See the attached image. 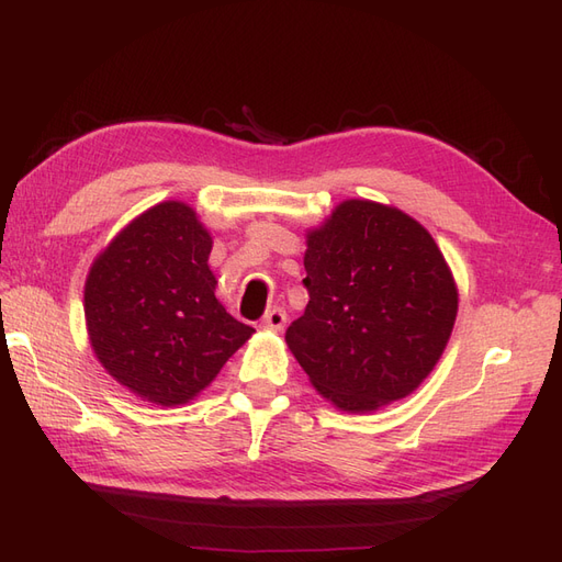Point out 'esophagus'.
Masks as SVG:
<instances>
[{
  "label": "esophagus",
  "instance_id": "34e87169",
  "mask_svg": "<svg viewBox=\"0 0 562 562\" xmlns=\"http://www.w3.org/2000/svg\"><path fill=\"white\" fill-rule=\"evenodd\" d=\"M283 326H285V312H283L281 307H274V310L265 314V318H262V328L281 333V330H283Z\"/></svg>",
  "mask_w": 562,
  "mask_h": 562
}]
</instances>
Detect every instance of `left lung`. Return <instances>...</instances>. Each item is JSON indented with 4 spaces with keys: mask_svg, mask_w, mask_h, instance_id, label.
<instances>
[{
    "mask_svg": "<svg viewBox=\"0 0 562 562\" xmlns=\"http://www.w3.org/2000/svg\"><path fill=\"white\" fill-rule=\"evenodd\" d=\"M310 293L285 342L323 398L372 413L405 398L443 353L457 285L431 234L384 203L349 199L307 232Z\"/></svg>",
    "mask_w": 562,
    "mask_h": 562,
    "instance_id": "1",
    "label": "left lung"
}]
</instances>
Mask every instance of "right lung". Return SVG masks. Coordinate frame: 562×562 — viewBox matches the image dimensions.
<instances>
[{"label": "right lung", "mask_w": 562, "mask_h": 562, "mask_svg": "<svg viewBox=\"0 0 562 562\" xmlns=\"http://www.w3.org/2000/svg\"><path fill=\"white\" fill-rule=\"evenodd\" d=\"M213 239L192 206L161 201L91 265L83 316L98 361L131 394L182 405L255 333L215 297Z\"/></svg>", "instance_id": "add662e5"}]
</instances>
